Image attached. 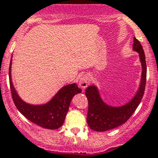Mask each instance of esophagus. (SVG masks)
Segmentation results:
<instances>
[{"label":"esophagus","instance_id":"1","mask_svg":"<svg viewBox=\"0 0 158 158\" xmlns=\"http://www.w3.org/2000/svg\"><path fill=\"white\" fill-rule=\"evenodd\" d=\"M89 82H90V77L88 75H85V76H82V78L79 80V85L80 87H82V89H85L88 86Z\"/></svg>","mask_w":158,"mask_h":158}]
</instances>
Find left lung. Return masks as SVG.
Masks as SVG:
<instances>
[{
	"mask_svg": "<svg viewBox=\"0 0 158 158\" xmlns=\"http://www.w3.org/2000/svg\"><path fill=\"white\" fill-rule=\"evenodd\" d=\"M133 50L139 54L142 72L139 89L130 102L122 106H111L103 101L96 85H90L85 89V95L89 101L87 123L89 128L95 131H106L123 125L135 112L142 99L145 89L147 66L144 49L135 37Z\"/></svg>",
	"mask_w": 158,
	"mask_h": 158,
	"instance_id": "8db88e82",
	"label": "left lung"
}]
</instances>
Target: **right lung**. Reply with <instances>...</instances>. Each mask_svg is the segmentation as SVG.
I'll return each instance as SVG.
<instances>
[{"label":"right lung","mask_w":158,"mask_h":158,"mask_svg":"<svg viewBox=\"0 0 158 158\" xmlns=\"http://www.w3.org/2000/svg\"><path fill=\"white\" fill-rule=\"evenodd\" d=\"M10 59L9 80L13 100L16 107L24 117L36 125L47 129H57L63 125L73 96L82 92L76 83L63 86L57 92L50 101L42 105H32L23 101L14 86L11 78Z\"/></svg>","instance_id":"right-lung-1"}]
</instances>
